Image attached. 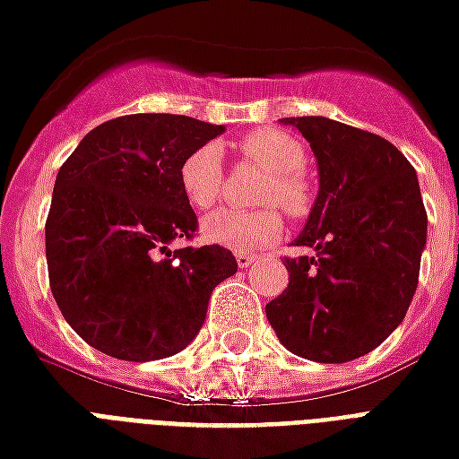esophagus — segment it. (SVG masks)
<instances>
[{
	"label": "esophagus",
	"mask_w": 459,
	"mask_h": 459,
	"mask_svg": "<svg viewBox=\"0 0 459 459\" xmlns=\"http://www.w3.org/2000/svg\"><path fill=\"white\" fill-rule=\"evenodd\" d=\"M236 263H238V267H250L253 263H257V255H250V253H238V255H236Z\"/></svg>",
	"instance_id": "esophagus-1"
}]
</instances>
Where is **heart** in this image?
<instances>
[{"instance_id": "1", "label": "heart", "mask_w": 459, "mask_h": 459, "mask_svg": "<svg viewBox=\"0 0 459 459\" xmlns=\"http://www.w3.org/2000/svg\"><path fill=\"white\" fill-rule=\"evenodd\" d=\"M243 158L267 172L260 185L257 202L281 206L290 216L307 213L311 189L304 178L307 148L297 135L280 128H257L240 141ZM182 195L195 209H209L223 186V158L216 143H204L186 155L179 165ZM202 236L213 246L236 253H255L273 246L281 236V216L274 209L236 212L219 209L202 221Z\"/></svg>"}]
</instances>
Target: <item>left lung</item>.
Masks as SVG:
<instances>
[{
	"mask_svg": "<svg viewBox=\"0 0 459 459\" xmlns=\"http://www.w3.org/2000/svg\"><path fill=\"white\" fill-rule=\"evenodd\" d=\"M311 143L318 196L264 314L299 358L348 362L389 338L419 284L429 216L416 169L382 135L325 117L281 118Z\"/></svg>",
	"mask_w": 459,
	"mask_h": 459,
	"instance_id": "obj_1",
	"label": "left lung"
}]
</instances>
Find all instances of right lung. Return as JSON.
<instances>
[{"mask_svg":"<svg viewBox=\"0 0 459 459\" xmlns=\"http://www.w3.org/2000/svg\"><path fill=\"white\" fill-rule=\"evenodd\" d=\"M223 126L178 114L104 121L63 162L46 221L50 291L73 331L128 362L169 358L195 341L216 284L238 263L221 246L179 247L196 213L179 165Z\"/></svg>","mask_w":459,"mask_h":459,"instance_id":"1","label":"right lung"}]
</instances>
